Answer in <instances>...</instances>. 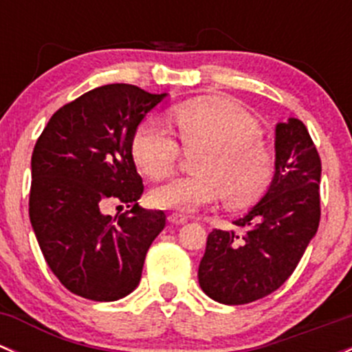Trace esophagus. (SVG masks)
<instances>
[{
  "instance_id": "34e87169",
  "label": "esophagus",
  "mask_w": 352,
  "mask_h": 352,
  "mask_svg": "<svg viewBox=\"0 0 352 352\" xmlns=\"http://www.w3.org/2000/svg\"><path fill=\"white\" fill-rule=\"evenodd\" d=\"M168 221L172 223V225H184V223H187V216L179 214V212H170Z\"/></svg>"
}]
</instances>
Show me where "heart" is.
Returning <instances> with one entry per match:
<instances>
[{
    "label": "heart",
    "instance_id": "obj_1",
    "mask_svg": "<svg viewBox=\"0 0 352 352\" xmlns=\"http://www.w3.org/2000/svg\"><path fill=\"white\" fill-rule=\"evenodd\" d=\"M170 119L184 150H197L190 162L196 173L155 187L156 208L194 212L223 197L230 208L243 209L267 192L274 156L242 105L226 97L197 98L173 107ZM131 151L138 168L151 179L168 175L179 158V144L156 120L140 124Z\"/></svg>",
    "mask_w": 352,
    "mask_h": 352
}]
</instances>
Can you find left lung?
<instances>
[{
    "label": "left lung",
    "mask_w": 352,
    "mask_h": 352,
    "mask_svg": "<svg viewBox=\"0 0 352 352\" xmlns=\"http://www.w3.org/2000/svg\"><path fill=\"white\" fill-rule=\"evenodd\" d=\"M276 172L264 197L233 225L212 230L199 285L214 301L245 305L267 296L293 274L320 223L322 162L300 119L276 124Z\"/></svg>",
    "instance_id": "8db88e82"
}]
</instances>
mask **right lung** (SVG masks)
<instances>
[{
  "label": "right lung",
  "mask_w": 352,
  "mask_h": 352,
  "mask_svg": "<svg viewBox=\"0 0 352 352\" xmlns=\"http://www.w3.org/2000/svg\"><path fill=\"white\" fill-rule=\"evenodd\" d=\"M166 94L113 83L87 91L49 119L32 153V228L45 262L71 293L116 301L140 285L165 212L138 206L144 186L131 143ZM107 200L131 212L104 215Z\"/></svg>",
  "instance_id": "obj_1"
}]
</instances>
